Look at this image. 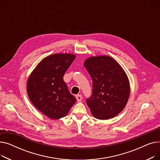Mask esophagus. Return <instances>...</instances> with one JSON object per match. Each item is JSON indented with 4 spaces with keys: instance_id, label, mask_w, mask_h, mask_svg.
<instances>
[{
    "instance_id": "34e87169",
    "label": "esophagus",
    "mask_w": 160,
    "mask_h": 160,
    "mask_svg": "<svg viewBox=\"0 0 160 160\" xmlns=\"http://www.w3.org/2000/svg\"><path fill=\"white\" fill-rule=\"evenodd\" d=\"M76 98H77V102H80L82 100V96L81 95H77V97H76Z\"/></svg>"
}]
</instances>
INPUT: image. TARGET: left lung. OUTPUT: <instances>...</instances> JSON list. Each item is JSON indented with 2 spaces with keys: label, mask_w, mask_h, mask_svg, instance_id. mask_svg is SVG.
Wrapping results in <instances>:
<instances>
[{
  "label": "left lung",
  "mask_w": 160,
  "mask_h": 160,
  "mask_svg": "<svg viewBox=\"0 0 160 160\" xmlns=\"http://www.w3.org/2000/svg\"><path fill=\"white\" fill-rule=\"evenodd\" d=\"M93 82V91L86 100L96 119H112L125 108L130 96V82L122 67L109 56L88 58L83 63Z\"/></svg>",
  "instance_id": "left-lung-1"
}]
</instances>
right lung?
<instances>
[{
	"instance_id": "1",
	"label": "right lung",
	"mask_w": 160,
	"mask_h": 160,
	"mask_svg": "<svg viewBox=\"0 0 160 160\" xmlns=\"http://www.w3.org/2000/svg\"><path fill=\"white\" fill-rule=\"evenodd\" d=\"M76 58L73 54H54L43 58L31 72L27 91L32 103L51 119L67 115L76 102L63 77Z\"/></svg>"
}]
</instances>
